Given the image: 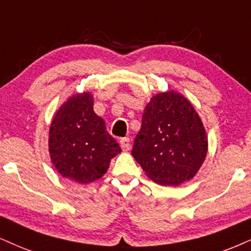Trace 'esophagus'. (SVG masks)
Listing matches in <instances>:
<instances>
[{"label":"esophagus","instance_id":"obj_1","mask_svg":"<svg viewBox=\"0 0 251 251\" xmlns=\"http://www.w3.org/2000/svg\"><path fill=\"white\" fill-rule=\"evenodd\" d=\"M120 147L123 151H129L130 150V140L128 137L121 138L120 140Z\"/></svg>","mask_w":251,"mask_h":251}]
</instances>
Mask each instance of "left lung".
Instances as JSON below:
<instances>
[{
  "label": "left lung",
  "instance_id": "8db88e82",
  "mask_svg": "<svg viewBox=\"0 0 251 251\" xmlns=\"http://www.w3.org/2000/svg\"><path fill=\"white\" fill-rule=\"evenodd\" d=\"M207 151L205 126L184 95L169 91L150 99L131 153L151 180L165 186L190 180Z\"/></svg>",
  "mask_w": 251,
  "mask_h": 251
}]
</instances>
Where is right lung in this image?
<instances>
[{"mask_svg":"<svg viewBox=\"0 0 251 251\" xmlns=\"http://www.w3.org/2000/svg\"><path fill=\"white\" fill-rule=\"evenodd\" d=\"M89 92L73 94L61 104L49 131V152L61 177L79 184L100 179L121 152L103 119L93 109Z\"/></svg>","mask_w":251,"mask_h":251,"instance_id":"1","label":"right lung"}]
</instances>
